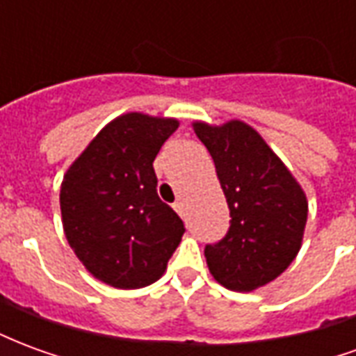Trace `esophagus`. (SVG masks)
I'll use <instances>...</instances> for the list:
<instances>
[{"label":"esophagus","instance_id":"obj_1","mask_svg":"<svg viewBox=\"0 0 356 356\" xmlns=\"http://www.w3.org/2000/svg\"><path fill=\"white\" fill-rule=\"evenodd\" d=\"M173 208H175V211H177L179 216L183 217V219H185L186 217V206H185V202H175V204H173Z\"/></svg>","mask_w":356,"mask_h":356}]
</instances>
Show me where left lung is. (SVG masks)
<instances>
[{
  "label": "left lung",
  "instance_id": "obj_1",
  "mask_svg": "<svg viewBox=\"0 0 356 356\" xmlns=\"http://www.w3.org/2000/svg\"><path fill=\"white\" fill-rule=\"evenodd\" d=\"M231 211V227L204 255L217 282L234 291L265 286L288 268L307 223V198L261 135L244 122L194 124Z\"/></svg>",
  "mask_w": 356,
  "mask_h": 356
}]
</instances>
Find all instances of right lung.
<instances>
[{"label":"right lung","mask_w":356,"mask_h":356,"mask_svg":"<svg viewBox=\"0 0 356 356\" xmlns=\"http://www.w3.org/2000/svg\"><path fill=\"white\" fill-rule=\"evenodd\" d=\"M177 120L139 112L110 122L66 171L60 213L68 244L89 273L135 290L156 282L185 225L156 193V154Z\"/></svg>","instance_id":"add662e5"}]
</instances>
